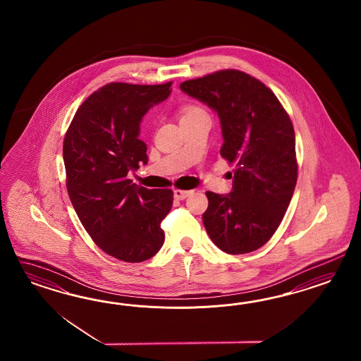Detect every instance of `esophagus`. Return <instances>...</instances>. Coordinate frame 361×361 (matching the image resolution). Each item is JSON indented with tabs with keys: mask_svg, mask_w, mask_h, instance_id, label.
Wrapping results in <instances>:
<instances>
[{
	"mask_svg": "<svg viewBox=\"0 0 361 361\" xmlns=\"http://www.w3.org/2000/svg\"><path fill=\"white\" fill-rule=\"evenodd\" d=\"M192 192L190 190H181V189H175L173 190V196L177 200H184L186 197L189 196Z\"/></svg>",
	"mask_w": 361,
	"mask_h": 361,
	"instance_id": "esophagus-1",
	"label": "esophagus"
}]
</instances>
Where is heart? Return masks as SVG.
Wrapping results in <instances>:
<instances>
[{
	"label": "heart",
	"instance_id": "1",
	"mask_svg": "<svg viewBox=\"0 0 361 361\" xmlns=\"http://www.w3.org/2000/svg\"><path fill=\"white\" fill-rule=\"evenodd\" d=\"M198 111H201L200 109H197L195 106H186L181 111V118L183 116H188V115H192V114H195V112H198Z\"/></svg>",
	"mask_w": 361,
	"mask_h": 361
}]
</instances>
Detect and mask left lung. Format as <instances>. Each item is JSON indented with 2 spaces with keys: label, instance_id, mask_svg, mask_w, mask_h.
Masks as SVG:
<instances>
[{
  "label": "left lung",
  "instance_id": "1",
  "mask_svg": "<svg viewBox=\"0 0 361 361\" xmlns=\"http://www.w3.org/2000/svg\"><path fill=\"white\" fill-rule=\"evenodd\" d=\"M180 90L217 112L224 139L219 153L235 165L230 193L207 192L204 226L222 252H254L273 237L295 189L290 116L270 88L238 70L185 80Z\"/></svg>",
  "mask_w": 361,
  "mask_h": 361
}]
</instances>
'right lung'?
Wrapping results in <instances>:
<instances>
[{"label":"right lung","instance_id":"obj_1","mask_svg":"<svg viewBox=\"0 0 361 361\" xmlns=\"http://www.w3.org/2000/svg\"><path fill=\"white\" fill-rule=\"evenodd\" d=\"M171 85H106L82 103L66 132L71 204L99 247L124 262L147 261L164 243L160 224L172 208L173 192L136 185L127 175L148 163L140 123L171 95Z\"/></svg>","mask_w":361,"mask_h":361}]
</instances>
